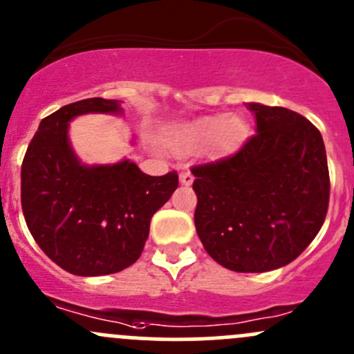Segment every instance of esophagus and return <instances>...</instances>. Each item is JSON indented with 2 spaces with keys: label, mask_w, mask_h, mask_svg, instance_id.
I'll return each mask as SVG.
<instances>
[{
  "label": "esophagus",
  "mask_w": 354,
  "mask_h": 354,
  "mask_svg": "<svg viewBox=\"0 0 354 354\" xmlns=\"http://www.w3.org/2000/svg\"><path fill=\"white\" fill-rule=\"evenodd\" d=\"M178 180H180L182 185H191L192 180H194V176L187 169H184L180 172V176H178Z\"/></svg>",
  "instance_id": "34e87169"
}]
</instances>
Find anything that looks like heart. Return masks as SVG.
<instances>
[{
  "instance_id": "obj_1",
  "label": "heart",
  "mask_w": 354,
  "mask_h": 354,
  "mask_svg": "<svg viewBox=\"0 0 354 354\" xmlns=\"http://www.w3.org/2000/svg\"><path fill=\"white\" fill-rule=\"evenodd\" d=\"M245 126L228 115H206L191 122L177 124L167 138L176 153H189L207 147L213 153H230L242 141Z\"/></svg>"
}]
</instances>
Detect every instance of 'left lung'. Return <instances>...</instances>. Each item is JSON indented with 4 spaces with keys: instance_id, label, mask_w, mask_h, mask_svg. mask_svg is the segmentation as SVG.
<instances>
[{
    "instance_id": "1",
    "label": "left lung",
    "mask_w": 354,
    "mask_h": 354,
    "mask_svg": "<svg viewBox=\"0 0 354 354\" xmlns=\"http://www.w3.org/2000/svg\"><path fill=\"white\" fill-rule=\"evenodd\" d=\"M257 129L235 155L192 169L196 232L223 268L266 272L295 261L322 227L329 169L322 134L285 107L249 102Z\"/></svg>"
}]
</instances>
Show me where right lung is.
I'll use <instances>...</instances> for the list:
<instances>
[{
  "mask_svg": "<svg viewBox=\"0 0 354 354\" xmlns=\"http://www.w3.org/2000/svg\"><path fill=\"white\" fill-rule=\"evenodd\" d=\"M85 114L122 115L121 100L85 98L42 119L21 163L25 221L50 261L76 276L114 274L138 261L151 216L178 176H147L131 160L86 165L69 141V122Z\"/></svg>",
  "mask_w": 354,
  "mask_h": 354,
  "instance_id": "add662e5",
  "label": "right lung"
}]
</instances>
